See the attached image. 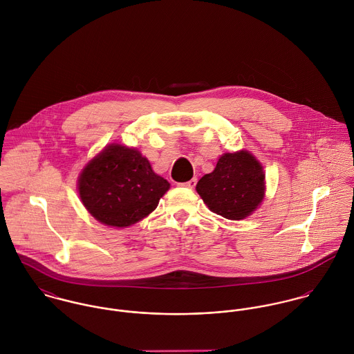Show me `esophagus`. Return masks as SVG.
<instances>
[{
  "label": "esophagus",
  "instance_id": "esophagus-1",
  "mask_svg": "<svg viewBox=\"0 0 354 354\" xmlns=\"http://www.w3.org/2000/svg\"><path fill=\"white\" fill-rule=\"evenodd\" d=\"M196 183H198V178H192V180H189V181H187V183H184V184H181L183 187H185V188H195V185H196Z\"/></svg>",
  "mask_w": 354,
  "mask_h": 354
}]
</instances>
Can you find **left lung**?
I'll return each mask as SVG.
<instances>
[{
  "label": "left lung",
  "instance_id": "obj_1",
  "mask_svg": "<svg viewBox=\"0 0 354 354\" xmlns=\"http://www.w3.org/2000/svg\"><path fill=\"white\" fill-rule=\"evenodd\" d=\"M264 178L263 166L251 152H226L214 171L199 180L196 191L212 212L240 221L260 205L266 192Z\"/></svg>",
  "mask_w": 354,
  "mask_h": 354
}]
</instances>
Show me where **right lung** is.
Returning a JSON list of instances; mask_svg holds the SVG:
<instances>
[{
	"mask_svg": "<svg viewBox=\"0 0 354 354\" xmlns=\"http://www.w3.org/2000/svg\"><path fill=\"white\" fill-rule=\"evenodd\" d=\"M170 184L136 149L109 145L82 170L80 199L103 225L131 226L152 212Z\"/></svg>",
	"mask_w": 354,
	"mask_h": 354,
	"instance_id": "obj_1",
	"label": "right lung"
}]
</instances>
